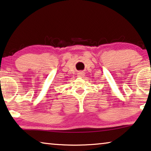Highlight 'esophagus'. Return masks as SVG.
Segmentation results:
<instances>
[{
    "label": "esophagus",
    "instance_id": "34e87169",
    "mask_svg": "<svg viewBox=\"0 0 151 151\" xmlns=\"http://www.w3.org/2000/svg\"><path fill=\"white\" fill-rule=\"evenodd\" d=\"M78 76H79L80 77H83V76H84V73H83V72H79V73H78Z\"/></svg>",
    "mask_w": 151,
    "mask_h": 151
}]
</instances>
